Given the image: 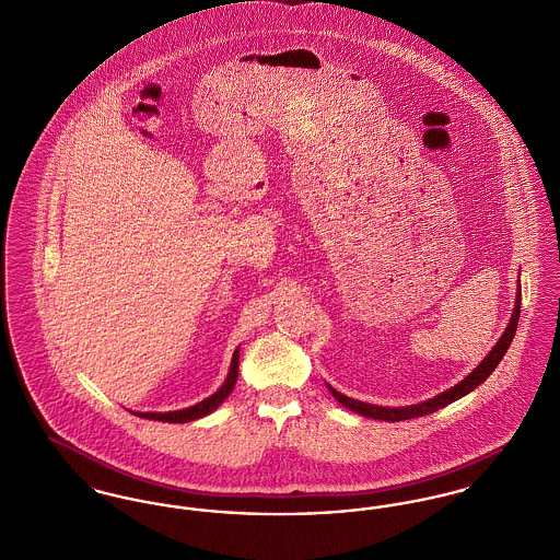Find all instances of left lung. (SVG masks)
<instances>
[{
	"mask_svg": "<svg viewBox=\"0 0 560 560\" xmlns=\"http://www.w3.org/2000/svg\"><path fill=\"white\" fill-rule=\"evenodd\" d=\"M520 299H522V294H520V285H517L514 313H512V319H510L505 332L501 335L499 343L492 347V351L477 364V369H474L460 384H456V386L450 387V389H445V392H441V394H436L434 398H429V400L418 402V405H409V407H380V405H369V402H362V400H353V398L345 396L341 392H337L335 387H330L332 396H335L343 407L355 411V413H360V416H364V418H373V420L400 422V420H411V418H420V416L434 413V411H439L441 407H445V405H450V402L463 398L465 394L474 392L475 387L479 386V384H483V382L490 377V373L499 366V362H501L503 355L508 353L510 345L514 341V335H516L517 317H520Z\"/></svg>",
	"mask_w": 560,
	"mask_h": 560,
	"instance_id": "left-lung-1",
	"label": "left lung"
}]
</instances>
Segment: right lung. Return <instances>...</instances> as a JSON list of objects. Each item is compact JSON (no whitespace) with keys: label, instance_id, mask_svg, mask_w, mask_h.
Here are the masks:
<instances>
[{"label":"right lung","instance_id":"add662e5","mask_svg":"<svg viewBox=\"0 0 560 560\" xmlns=\"http://www.w3.org/2000/svg\"><path fill=\"white\" fill-rule=\"evenodd\" d=\"M238 347L232 355V364H230V373L223 382V386L217 389L215 394H211L209 398L200 400L198 405L194 407H187V409H178V411H168V413H136L140 418H147V420H158V422H173V424H183V422H191V420H198V418H205L209 416L211 411H215L217 407L230 396V392L234 389L236 384V377H238Z\"/></svg>","mask_w":560,"mask_h":560}]
</instances>
